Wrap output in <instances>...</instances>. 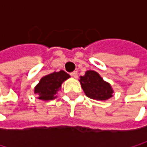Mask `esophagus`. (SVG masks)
I'll return each mask as SVG.
<instances>
[{
    "mask_svg": "<svg viewBox=\"0 0 147 147\" xmlns=\"http://www.w3.org/2000/svg\"><path fill=\"white\" fill-rule=\"evenodd\" d=\"M71 76H73L74 78H76V77H77V71H73V72H71Z\"/></svg>",
    "mask_w": 147,
    "mask_h": 147,
    "instance_id": "obj_1",
    "label": "esophagus"
}]
</instances>
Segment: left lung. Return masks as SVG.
<instances>
[{
	"label": "left lung",
	"mask_w": 147,
	"mask_h": 147,
	"mask_svg": "<svg viewBox=\"0 0 147 147\" xmlns=\"http://www.w3.org/2000/svg\"><path fill=\"white\" fill-rule=\"evenodd\" d=\"M79 81L85 94L90 99L105 100L112 96L113 90L111 85L94 71H86L83 76H80Z\"/></svg>",
	"instance_id": "obj_1"
}]
</instances>
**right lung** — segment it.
<instances>
[{
  "mask_svg": "<svg viewBox=\"0 0 147 147\" xmlns=\"http://www.w3.org/2000/svg\"><path fill=\"white\" fill-rule=\"evenodd\" d=\"M70 77V75L60 71L53 72L43 76L35 88V93L39 94V99L42 100H51L56 98V94L61 87L62 82Z\"/></svg>",
  "mask_w": 147,
  "mask_h": 147,
  "instance_id": "obj_1",
  "label": "right lung"
}]
</instances>
